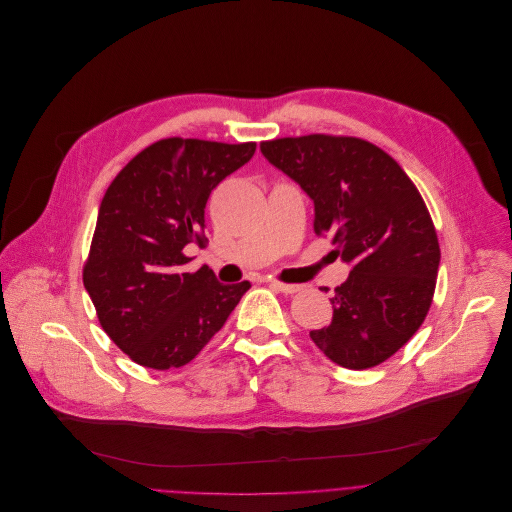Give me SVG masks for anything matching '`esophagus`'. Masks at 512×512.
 I'll return each instance as SVG.
<instances>
[{"label":"esophagus","instance_id":"34e87169","mask_svg":"<svg viewBox=\"0 0 512 512\" xmlns=\"http://www.w3.org/2000/svg\"><path fill=\"white\" fill-rule=\"evenodd\" d=\"M268 284H270L272 288H276V290L284 292V294H294V292H298V290H300V286H298V284H284V282H278V280H268Z\"/></svg>","mask_w":512,"mask_h":512}]
</instances>
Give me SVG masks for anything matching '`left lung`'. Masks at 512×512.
I'll return each instance as SVG.
<instances>
[{"instance_id": "left-lung-1", "label": "left lung", "mask_w": 512, "mask_h": 512, "mask_svg": "<svg viewBox=\"0 0 512 512\" xmlns=\"http://www.w3.org/2000/svg\"><path fill=\"white\" fill-rule=\"evenodd\" d=\"M262 155L315 203V232L351 264L335 288L333 321L311 331L337 365L369 369L422 327L440 244L426 203L393 157L357 137L306 135L260 143Z\"/></svg>"}]
</instances>
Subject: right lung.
I'll return each instance as SVG.
<instances>
[{
  "instance_id": "1",
  "label": "right lung",
  "mask_w": 512,
  "mask_h": 512,
  "mask_svg": "<svg viewBox=\"0 0 512 512\" xmlns=\"http://www.w3.org/2000/svg\"><path fill=\"white\" fill-rule=\"evenodd\" d=\"M256 143L161 139L135 155L100 201L82 270L100 327L135 363H189L224 327L250 282L222 284L185 248L203 244L214 187L252 159Z\"/></svg>"
}]
</instances>
